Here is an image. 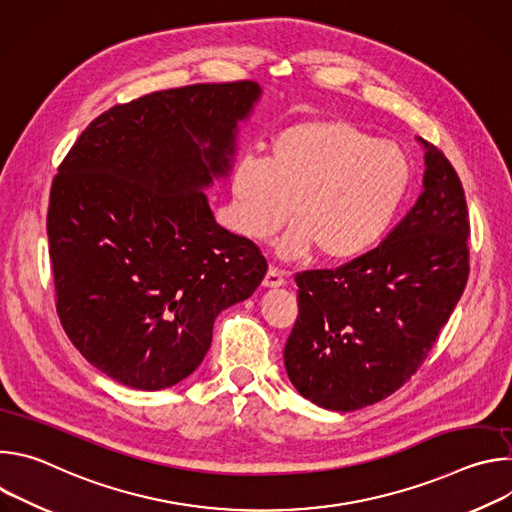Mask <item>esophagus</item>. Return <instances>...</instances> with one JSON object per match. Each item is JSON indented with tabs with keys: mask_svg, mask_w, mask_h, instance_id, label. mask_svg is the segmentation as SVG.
Here are the masks:
<instances>
[{
	"mask_svg": "<svg viewBox=\"0 0 512 512\" xmlns=\"http://www.w3.org/2000/svg\"><path fill=\"white\" fill-rule=\"evenodd\" d=\"M281 285H285V275L279 269L269 267L263 279V287H281Z\"/></svg>",
	"mask_w": 512,
	"mask_h": 512,
	"instance_id": "1",
	"label": "esophagus"
}]
</instances>
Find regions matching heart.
Segmentation results:
<instances>
[{
  "instance_id": "obj_1",
  "label": "heart",
  "mask_w": 512,
  "mask_h": 512,
  "mask_svg": "<svg viewBox=\"0 0 512 512\" xmlns=\"http://www.w3.org/2000/svg\"><path fill=\"white\" fill-rule=\"evenodd\" d=\"M411 160L397 143L352 121L310 119L283 129L269 158L245 154L231 174L237 229L265 241L294 210L277 253L294 261L318 247L330 261H350L391 231L411 188Z\"/></svg>"
}]
</instances>
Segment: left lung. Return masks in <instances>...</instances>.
Listing matches in <instances>:
<instances>
[{
  "label": "left lung",
  "instance_id": "left-lung-1",
  "mask_svg": "<svg viewBox=\"0 0 512 512\" xmlns=\"http://www.w3.org/2000/svg\"><path fill=\"white\" fill-rule=\"evenodd\" d=\"M423 190L379 247L296 277L300 314L283 362L302 397L356 411L395 393L425 360L468 281L470 221L462 182L431 143Z\"/></svg>",
  "mask_w": 512,
  "mask_h": 512
}]
</instances>
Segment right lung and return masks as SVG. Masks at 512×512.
I'll use <instances>...</instances> for the list:
<instances>
[{
    "label": "right lung",
    "instance_id": "add662e5",
    "mask_svg": "<svg viewBox=\"0 0 512 512\" xmlns=\"http://www.w3.org/2000/svg\"><path fill=\"white\" fill-rule=\"evenodd\" d=\"M253 81L158 91L99 115L50 190L48 245L60 324L109 379L160 391L190 377L223 310L267 263L214 221L208 190L229 178Z\"/></svg>",
    "mask_w": 512,
    "mask_h": 512
}]
</instances>
